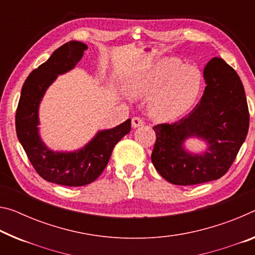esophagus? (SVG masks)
Instances as JSON below:
<instances>
[{"instance_id":"1","label":"esophagus","mask_w":255,"mask_h":255,"mask_svg":"<svg viewBox=\"0 0 255 255\" xmlns=\"http://www.w3.org/2000/svg\"><path fill=\"white\" fill-rule=\"evenodd\" d=\"M131 125L134 128L140 127L144 125V120L142 118H139V117H134V118L131 119Z\"/></svg>"}]
</instances>
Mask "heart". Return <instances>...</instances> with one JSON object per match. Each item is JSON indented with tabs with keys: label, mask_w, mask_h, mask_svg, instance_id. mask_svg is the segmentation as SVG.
<instances>
[{
	"label": "heart",
	"mask_w": 255,
	"mask_h": 255,
	"mask_svg": "<svg viewBox=\"0 0 255 255\" xmlns=\"http://www.w3.org/2000/svg\"><path fill=\"white\" fill-rule=\"evenodd\" d=\"M203 88V76L196 67L180 59L162 58L131 78L128 91L132 96H152L149 112L161 120L175 119L188 111Z\"/></svg>",
	"instance_id": "obj_1"
}]
</instances>
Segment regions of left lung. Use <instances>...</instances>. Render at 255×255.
I'll return each mask as SVG.
<instances>
[{
	"instance_id": "1",
	"label": "left lung",
	"mask_w": 255,
	"mask_h": 255,
	"mask_svg": "<svg viewBox=\"0 0 255 255\" xmlns=\"http://www.w3.org/2000/svg\"><path fill=\"white\" fill-rule=\"evenodd\" d=\"M205 90L196 107L173 124L153 127L156 140L151 160L163 178L175 185H196L219 179L228 171L249 131L250 115L240 76L221 58L203 71ZM197 136L208 144L201 155L183 147Z\"/></svg>"
}]
</instances>
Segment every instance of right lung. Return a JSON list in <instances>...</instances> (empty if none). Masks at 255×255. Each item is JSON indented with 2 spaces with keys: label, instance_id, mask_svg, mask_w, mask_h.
<instances>
[{
  "label": "right lung",
  "instance_id": "right-lung-1",
  "mask_svg": "<svg viewBox=\"0 0 255 255\" xmlns=\"http://www.w3.org/2000/svg\"><path fill=\"white\" fill-rule=\"evenodd\" d=\"M87 45L71 40L52 53L46 62L30 72L23 84L15 113V130L19 142L38 175L50 183L63 186L91 184L103 172L115 145L130 131L131 120L98 131L84 147L74 152L48 148L38 131L40 101L58 75L66 74L83 58Z\"/></svg>",
  "mask_w": 255,
  "mask_h": 255
}]
</instances>
